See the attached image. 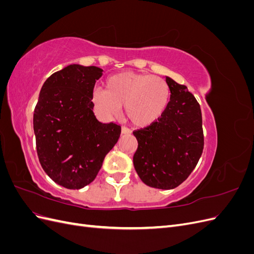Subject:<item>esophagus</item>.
I'll list each match as a JSON object with an SVG mask.
<instances>
[{
	"label": "esophagus",
	"instance_id": "esophagus-1",
	"mask_svg": "<svg viewBox=\"0 0 254 254\" xmlns=\"http://www.w3.org/2000/svg\"><path fill=\"white\" fill-rule=\"evenodd\" d=\"M131 133V130L127 127H122V134H130Z\"/></svg>",
	"mask_w": 254,
	"mask_h": 254
}]
</instances>
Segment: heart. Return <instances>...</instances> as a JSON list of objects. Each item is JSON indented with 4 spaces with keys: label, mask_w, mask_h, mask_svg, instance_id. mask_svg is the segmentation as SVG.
<instances>
[{
    "label": "heart",
    "mask_w": 254,
    "mask_h": 254,
    "mask_svg": "<svg viewBox=\"0 0 254 254\" xmlns=\"http://www.w3.org/2000/svg\"><path fill=\"white\" fill-rule=\"evenodd\" d=\"M105 86L106 90L95 88L91 94L94 111L104 119L117 115L124 106L126 118L131 124L146 127L160 120L170 104V87L158 76L120 72L109 76Z\"/></svg>",
    "instance_id": "heart-1"
}]
</instances>
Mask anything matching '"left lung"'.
<instances>
[{"instance_id": "obj_1", "label": "left lung", "mask_w": 254, "mask_h": 254, "mask_svg": "<svg viewBox=\"0 0 254 254\" xmlns=\"http://www.w3.org/2000/svg\"><path fill=\"white\" fill-rule=\"evenodd\" d=\"M165 80L171 90L170 104L160 120L133 132L137 140L133 165L146 186L173 190L187 180L201 157L202 115L186 86L168 76Z\"/></svg>"}]
</instances>
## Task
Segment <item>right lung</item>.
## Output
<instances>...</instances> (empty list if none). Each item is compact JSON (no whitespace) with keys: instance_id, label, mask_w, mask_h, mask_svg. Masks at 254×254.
<instances>
[{"instance_id":"obj_1","label":"right lung","mask_w":254,"mask_h":254,"mask_svg":"<svg viewBox=\"0 0 254 254\" xmlns=\"http://www.w3.org/2000/svg\"><path fill=\"white\" fill-rule=\"evenodd\" d=\"M104 70L70 64L44 81L34 112L37 152L43 171L59 186L82 189L95 179L118 143L121 126L98 122L91 94Z\"/></svg>"}]
</instances>
